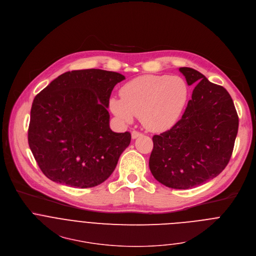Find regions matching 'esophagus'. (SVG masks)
<instances>
[{
    "mask_svg": "<svg viewBox=\"0 0 256 256\" xmlns=\"http://www.w3.org/2000/svg\"><path fill=\"white\" fill-rule=\"evenodd\" d=\"M140 136H142V132H138V130H132V138L134 140V138H138Z\"/></svg>",
    "mask_w": 256,
    "mask_h": 256,
    "instance_id": "esophagus-1",
    "label": "esophagus"
}]
</instances>
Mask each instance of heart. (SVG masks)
I'll list each match as a JSON object with an SVG mask.
<instances>
[{
  "instance_id": "obj_1",
  "label": "heart",
  "mask_w": 256,
  "mask_h": 256,
  "mask_svg": "<svg viewBox=\"0 0 256 256\" xmlns=\"http://www.w3.org/2000/svg\"><path fill=\"white\" fill-rule=\"evenodd\" d=\"M189 94L186 80L180 76L144 75L126 83L120 90L122 98H110V108L124 122L140 116L146 128L158 132L180 120Z\"/></svg>"
}]
</instances>
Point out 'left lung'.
<instances>
[{"instance_id":"left-lung-1","label":"left lung","mask_w":256,"mask_h":256,"mask_svg":"<svg viewBox=\"0 0 256 256\" xmlns=\"http://www.w3.org/2000/svg\"><path fill=\"white\" fill-rule=\"evenodd\" d=\"M195 86L182 118L152 136L150 170L156 181L173 189H191L217 177L230 160L238 116L228 92L202 73L179 69Z\"/></svg>"}]
</instances>
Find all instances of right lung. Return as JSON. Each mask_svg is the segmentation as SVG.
I'll use <instances>...</instances> for the list:
<instances>
[{"label": "right lung", "mask_w": 256, "mask_h": 256, "mask_svg": "<svg viewBox=\"0 0 256 256\" xmlns=\"http://www.w3.org/2000/svg\"><path fill=\"white\" fill-rule=\"evenodd\" d=\"M124 79L120 73L102 69L73 70L35 96L28 142L48 179L92 188L112 174L132 138L128 132L110 128V98Z\"/></svg>", "instance_id": "1"}]
</instances>
